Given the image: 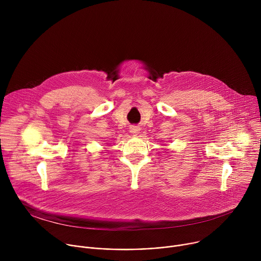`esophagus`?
<instances>
[{
    "label": "esophagus",
    "mask_w": 261,
    "mask_h": 261,
    "mask_svg": "<svg viewBox=\"0 0 261 261\" xmlns=\"http://www.w3.org/2000/svg\"><path fill=\"white\" fill-rule=\"evenodd\" d=\"M130 132L133 133V134H137V133L139 132V128H138L137 126H132V127L130 128Z\"/></svg>",
    "instance_id": "1"
}]
</instances>
